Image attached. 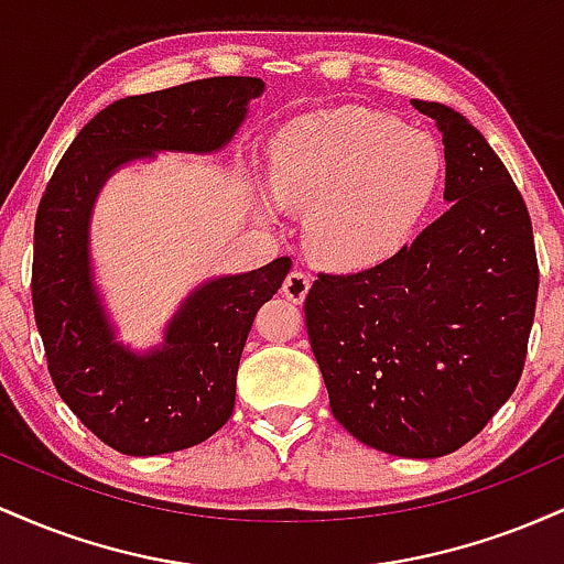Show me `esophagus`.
<instances>
[{
  "mask_svg": "<svg viewBox=\"0 0 564 564\" xmlns=\"http://www.w3.org/2000/svg\"><path fill=\"white\" fill-rule=\"evenodd\" d=\"M310 286H313V278L304 273V270H291L286 281H283V294H286L291 302H304Z\"/></svg>",
  "mask_w": 564,
  "mask_h": 564,
  "instance_id": "34e87169",
  "label": "esophagus"
}]
</instances>
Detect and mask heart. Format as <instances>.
Returning <instances> with one entry per match:
<instances>
[{
    "instance_id": "1",
    "label": "heart",
    "mask_w": 564,
    "mask_h": 564,
    "mask_svg": "<svg viewBox=\"0 0 564 564\" xmlns=\"http://www.w3.org/2000/svg\"><path fill=\"white\" fill-rule=\"evenodd\" d=\"M440 174L443 153L432 134L364 108L296 119L270 151L275 198L313 209L310 251L339 270L368 268L403 249Z\"/></svg>"
}]
</instances>
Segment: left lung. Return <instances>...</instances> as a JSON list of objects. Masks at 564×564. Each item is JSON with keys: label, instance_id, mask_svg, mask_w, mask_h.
Instances as JSON below:
<instances>
[{"label": "left lung", "instance_id": "left-lung-1", "mask_svg": "<svg viewBox=\"0 0 564 564\" xmlns=\"http://www.w3.org/2000/svg\"><path fill=\"white\" fill-rule=\"evenodd\" d=\"M411 102L443 132L451 206L390 260L318 273L304 318L336 422L377 451L437 458L514 392L539 260L525 200L488 140L448 106Z\"/></svg>", "mask_w": 564, "mask_h": 564}]
</instances>
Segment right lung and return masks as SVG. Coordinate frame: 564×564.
I'll return each instance as SVG.
<instances>
[{"label":"right lung","mask_w":564,"mask_h":564,"mask_svg":"<svg viewBox=\"0 0 564 564\" xmlns=\"http://www.w3.org/2000/svg\"><path fill=\"white\" fill-rule=\"evenodd\" d=\"M260 93L254 76H215L121 97L84 124L39 200L31 300L50 377L76 419L113 451L159 456L193 448L228 422L246 336L291 260L209 281L183 304L164 347L134 355L113 341L89 278L93 200L127 161L223 148Z\"/></svg>","instance_id":"add662e5"}]
</instances>
